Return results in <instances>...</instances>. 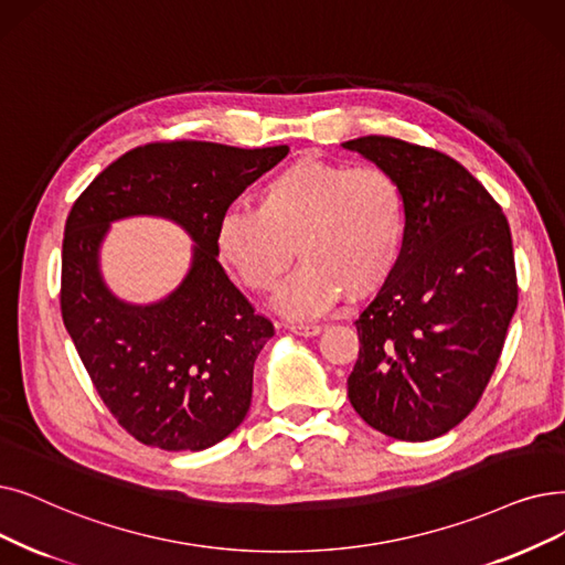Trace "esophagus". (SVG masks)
<instances>
[{"instance_id":"34e87169","label":"esophagus","mask_w":565,"mask_h":565,"mask_svg":"<svg viewBox=\"0 0 565 565\" xmlns=\"http://www.w3.org/2000/svg\"><path fill=\"white\" fill-rule=\"evenodd\" d=\"M288 330L300 337H313L323 330V326H311V323H288Z\"/></svg>"}]
</instances>
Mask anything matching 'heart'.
Here are the masks:
<instances>
[{
    "instance_id": "obj_1",
    "label": "heart",
    "mask_w": 565,
    "mask_h": 565,
    "mask_svg": "<svg viewBox=\"0 0 565 565\" xmlns=\"http://www.w3.org/2000/svg\"><path fill=\"white\" fill-rule=\"evenodd\" d=\"M256 210L218 216L214 249L231 273L256 292L281 284L275 307L296 321L330 311L343 292L366 296L395 273L406 244V195L379 166L300 159L265 178Z\"/></svg>"
}]
</instances>
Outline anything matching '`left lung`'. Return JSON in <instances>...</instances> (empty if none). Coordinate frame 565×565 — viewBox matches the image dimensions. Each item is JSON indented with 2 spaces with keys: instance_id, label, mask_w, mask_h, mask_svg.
Segmentation results:
<instances>
[{
  "instance_id": "left-lung-1",
  "label": "left lung",
  "mask_w": 565,
  "mask_h": 565,
  "mask_svg": "<svg viewBox=\"0 0 565 565\" xmlns=\"http://www.w3.org/2000/svg\"><path fill=\"white\" fill-rule=\"evenodd\" d=\"M395 178L406 244L392 277L355 321L349 399L399 440H431L478 404L518 309L512 237L501 207L461 163L387 136L341 142Z\"/></svg>"
}]
</instances>
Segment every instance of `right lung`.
Returning a JSON list of instances; mask_svg holds the SVG:
<instances>
[{
  "label": "right lung",
  "mask_w": 565,
  "mask_h": 565,
  "mask_svg": "<svg viewBox=\"0 0 565 565\" xmlns=\"http://www.w3.org/2000/svg\"><path fill=\"white\" fill-rule=\"evenodd\" d=\"M288 145L175 140L121 154L73 203L62 244V318L99 397L145 446L205 450L252 406L254 362L273 323L216 260L214 228ZM131 215L178 223L194 242L185 279L166 299H117L100 273L109 224Z\"/></svg>",
  "instance_id": "add662e5"
}]
</instances>
